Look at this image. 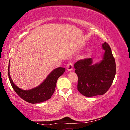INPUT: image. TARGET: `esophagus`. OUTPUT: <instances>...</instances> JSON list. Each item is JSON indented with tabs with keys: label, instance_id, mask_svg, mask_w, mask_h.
<instances>
[{
	"label": "esophagus",
	"instance_id": "esophagus-1",
	"mask_svg": "<svg viewBox=\"0 0 130 130\" xmlns=\"http://www.w3.org/2000/svg\"><path fill=\"white\" fill-rule=\"evenodd\" d=\"M73 63L71 62H69L67 63V69L68 71H71V70H73Z\"/></svg>",
	"mask_w": 130,
	"mask_h": 130
}]
</instances>
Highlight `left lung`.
Segmentation results:
<instances>
[{
	"label": "left lung",
	"instance_id": "left-lung-1",
	"mask_svg": "<svg viewBox=\"0 0 130 130\" xmlns=\"http://www.w3.org/2000/svg\"><path fill=\"white\" fill-rule=\"evenodd\" d=\"M103 48L105 52L99 63L92 64V58H86L74 64L78 77L77 90L85 96L103 95L111 87L115 78L116 66L111 49L106 42Z\"/></svg>",
	"mask_w": 130,
	"mask_h": 130
}]
</instances>
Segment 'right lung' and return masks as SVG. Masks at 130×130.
<instances>
[{
    "label": "right lung",
    "mask_w": 130,
    "mask_h": 130,
    "mask_svg": "<svg viewBox=\"0 0 130 130\" xmlns=\"http://www.w3.org/2000/svg\"><path fill=\"white\" fill-rule=\"evenodd\" d=\"M9 67V66L8 75L12 87L19 97L31 104L42 103L50 99L55 89L57 79L65 72L64 68L58 67L54 69L38 87L29 90H24L19 88L13 83L10 76Z\"/></svg>",
    "instance_id": "right-lung-1"
}]
</instances>
